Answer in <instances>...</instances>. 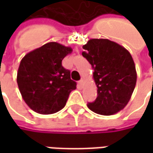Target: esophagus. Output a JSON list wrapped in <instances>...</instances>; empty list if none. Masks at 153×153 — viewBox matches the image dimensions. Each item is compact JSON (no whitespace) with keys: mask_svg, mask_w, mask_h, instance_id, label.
Instances as JSON below:
<instances>
[{"mask_svg":"<svg viewBox=\"0 0 153 153\" xmlns=\"http://www.w3.org/2000/svg\"><path fill=\"white\" fill-rule=\"evenodd\" d=\"M79 84L80 87H83V79L79 81Z\"/></svg>","mask_w":153,"mask_h":153,"instance_id":"34e87169","label":"esophagus"}]
</instances>
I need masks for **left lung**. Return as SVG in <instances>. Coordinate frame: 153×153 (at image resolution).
I'll use <instances>...</instances> for the list:
<instances>
[{
    "mask_svg": "<svg viewBox=\"0 0 153 153\" xmlns=\"http://www.w3.org/2000/svg\"><path fill=\"white\" fill-rule=\"evenodd\" d=\"M83 48L82 55L93 67L97 87L96 100L88 107L99 115H114L125 108L134 90V60L125 47L108 39H90Z\"/></svg>",
    "mask_w": 153,
    "mask_h": 153,
    "instance_id": "left-lung-1",
    "label": "left lung"
}]
</instances>
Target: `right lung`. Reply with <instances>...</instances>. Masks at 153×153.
Returning a JSON list of instances; mask_svg holds the SVG:
<instances>
[{
	"label": "right lung",
	"mask_w": 153,
	"mask_h": 153,
	"mask_svg": "<svg viewBox=\"0 0 153 153\" xmlns=\"http://www.w3.org/2000/svg\"><path fill=\"white\" fill-rule=\"evenodd\" d=\"M72 48L51 42L26 54L20 61L17 83L23 99L35 112L49 115L64 108L76 83L62 60Z\"/></svg>",
	"instance_id": "right-lung-1"
}]
</instances>
